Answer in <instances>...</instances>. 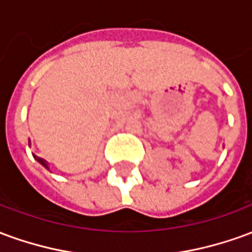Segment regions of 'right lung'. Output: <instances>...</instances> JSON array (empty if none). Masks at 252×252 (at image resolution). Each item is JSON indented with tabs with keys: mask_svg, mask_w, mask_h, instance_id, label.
Here are the masks:
<instances>
[{
	"mask_svg": "<svg viewBox=\"0 0 252 252\" xmlns=\"http://www.w3.org/2000/svg\"><path fill=\"white\" fill-rule=\"evenodd\" d=\"M30 146H31V140H30ZM32 155H33V158H35L36 160H37V162H39V163H40L41 166H43V167H46L47 170H50V167H48V162H47L46 159L39 158V157H36L35 154H32Z\"/></svg>",
	"mask_w": 252,
	"mask_h": 252,
	"instance_id": "right-lung-1",
	"label": "right lung"
}]
</instances>
